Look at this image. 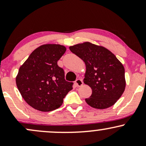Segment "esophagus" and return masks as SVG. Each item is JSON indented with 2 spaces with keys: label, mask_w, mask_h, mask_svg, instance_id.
Segmentation results:
<instances>
[{
  "label": "esophagus",
  "mask_w": 146,
  "mask_h": 146,
  "mask_svg": "<svg viewBox=\"0 0 146 146\" xmlns=\"http://www.w3.org/2000/svg\"><path fill=\"white\" fill-rule=\"evenodd\" d=\"M83 81L81 79H77L75 80V84H76L77 86H82L83 85Z\"/></svg>",
  "instance_id": "34e87169"
}]
</instances>
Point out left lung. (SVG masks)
<instances>
[{
	"label": "left lung",
	"mask_w": 146,
	"mask_h": 146,
	"mask_svg": "<svg viewBox=\"0 0 146 146\" xmlns=\"http://www.w3.org/2000/svg\"><path fill=\"white\" fill-rule=\"evenodd\" d=\"M72 53L84 62V83L92 89L85 101L91 107L104 109L115 104L124 92L125 69L109 50L86 42L69 46Z\"/></svg>",
	"instance_id": "obj_1"
}]
</instances>
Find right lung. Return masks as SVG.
Returning <instances> with one entry per match:
<instances>
[{"mask_svg": "<svg viewBox=\"0 0 146 146\" xmlns=\"http://www.w3.org/2000/svg\"><path fill=\"white\" fill-rule=\"evenodd\" d=\"M66 48L60 44L40 46L20 67L16 78L18 89L25 101L42 112L56 110L73 89V82L65 80L64 71L58 65Z\"/></svg>", "mask_w": 146, "mask_h": 146, "instance_id": "add662e5", "label": "right lung"}]
</instances>
